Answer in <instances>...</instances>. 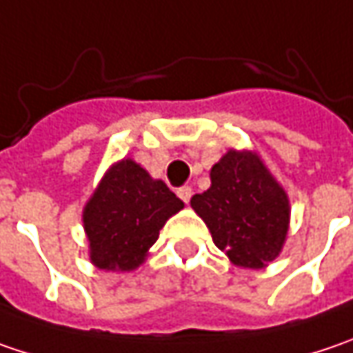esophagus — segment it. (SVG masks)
<instances>
[{"label": "esophagus", "instance_id": "34e87169", "mask_svg": "<svg viewBox=\"0 0 353 353\" xmlns=\"http://www.w3.org/2000/svg\"><path fill=\"white\" fill-rule=\"evenodd\" d=\"M192 188L190 185H181V188H177V196H179V199L183 201V203H188L190 199H192Z\"/></svg>", "mask_w": 353, "mask_h": 353}]
</instances>
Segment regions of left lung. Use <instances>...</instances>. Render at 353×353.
I'll return each mask as SVG.
<instances>
[{
  "mask_svg": "<svg viewBox=\"0 0 353 353\" xmlns=\"http://www.w3.org/2000/svg\"><path fill=\"white\" fill-rule=\"evenodd\" d=\"M212 188L192 197L214 243L241 268H263L285 241L290 203L256 154L230 150L212 168Z\"/></svg>",
  "mask_w": 353,
  "mask_h": 353,
  "instance_id": "left-lung-1",
  "label": "left lung"
}]
</instances>
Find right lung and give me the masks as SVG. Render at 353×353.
<instances>
[{"instance_id":"1","label":"right lung","mask_w":353,"mask_h":353,"mask_svg":"<svg viewBox=\"0 0 353 353\" xmlns=\"http://www.w3.org/2000/svg\"><path fill=\"white\" fill-rule=\"evenodd\" d=\"M183 201L132 159L115 163L83 210L90 258L99 270L137 268Z\"/></svg>"}]
</instances>
